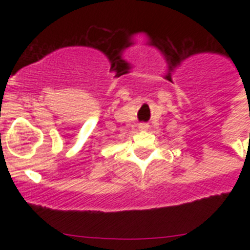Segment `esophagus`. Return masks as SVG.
<instances>
[{
    "mask_svg": "<svg viewBox=\"0 0 250 250\" xmlns=\"http://www.w3.org/2000/svg\"><path fill=\"white\" fill-rule=\"evenodd\" d=\"M139 127H140L141 130H146L149 126H147L146 124H140V126H139Z\"/></svg>",
    "mask_w": 250,
    "mask_h": 250,
    "instance_id": "obj_1",
    "label": "esophagus"
}]
</instances>
